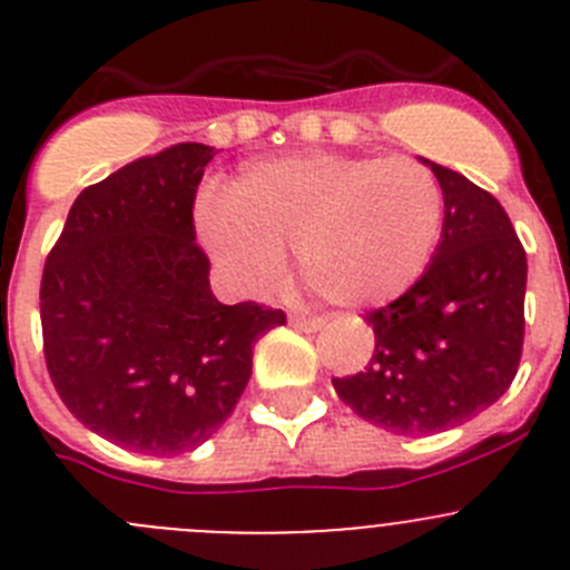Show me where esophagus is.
Instances as JSON below:
<instances>
[{
	"mask_svg": "<svg viewBox=\"0 0 570 570\" xmlns=\"http://www.w3.org/2000/svg\"><path fill=\"white\" fill-rule=\"evenodd\" d=\"M291 325H294L296 331L316 333L325 327V320H320V316H291Z\"/></svg>",
	"mask_w": 570,
	"mask_h": 570,
	"instance_id": "1",
	"label": "esophagus"
}]
</instances>
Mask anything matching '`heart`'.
I'll list each match as a JSON object with an SVG mask.
<instances>
[{
	"mask_svg": "<svg viewBox=\"0 0 570 570\" xmlns=\"http://www.w3.org/2000/svg\"><path fill=\"white\" fill-rule=\"evenodd\" d=\"M200 237L239 288L265 294L294 245L327 302L379 307L424 276L443 228V191L415 160L291 155L245 171L200 208Z\"/></svg>",
	"mask_w": 570,
	"mask_h": 570,
	"instance_id": "b5f03b06",
	"label": "heart"
}]
</instances>
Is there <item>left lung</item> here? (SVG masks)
I'll use <instances>...</instances> for the list:
<instances>
[{
  "label": "left lung",
  "instance_id": "8db88e82",
  "mask_svg": "<svg viewBox=\"0 0 570 570\" xmlns=\"http://www.w3.org/2000/svg\"><path fill=\"white\" fill-rule=\"evenodd\" d=\"M443 191V228L424 276L367 313L364 373L333 379L338 399L395 435L452 430L492 406L523 353L525 250L498 200L421 158Z\"/></svg>",
  "mask_w": 570,
  "mask_h": 570
}]
</instances>
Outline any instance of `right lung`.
Returning a JSON list of instances; mask_svg holds the SVG:
<instances>
[{"mask_svg":"<svg viewBox=\"0 0 570 570\" xmlns=\"http://www.w3.org/2000/svg\"><path fill=\"white\" fill-rule=\"evenodd\" d=\"M206 144L127 164L83 189L41 274L56 393L87 430L140 455H180L228 421L254 344L285 313L223 305L195 243Z\"/></svg>","mask_w":570,"mask_h":570,"instance_id":"1","label":"right lung"}]
</instances>
